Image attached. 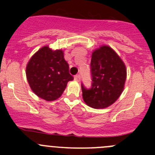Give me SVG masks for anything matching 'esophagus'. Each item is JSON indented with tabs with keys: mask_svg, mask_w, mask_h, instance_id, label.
Here are the masks:
<instances>
[{
	"mask_svg": "<svg viewBox=\"0 0 155 155\" xmlns=\"http://www.w3.org/2000/svg\"><path fill=\"white\" fill-rule=\"evenodd\" d=\"M74 79L76 81H77V82H79V80H80V75L79 74L76 75V76H74Z\"/></svg>",
	"mask_w": 155,
	"mask_h": 155,
	"instance_id": "34e87169",
	"label": "esophagus"
}]
</instances>
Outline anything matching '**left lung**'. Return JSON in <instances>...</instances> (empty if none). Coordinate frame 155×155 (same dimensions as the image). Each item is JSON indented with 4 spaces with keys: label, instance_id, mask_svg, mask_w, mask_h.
Returning a JSON list of instances; mask_svg holds the SVG:
<instances>
[{
    "label": "left lung",
    "instance_id": "obj_1",
    "mask_svg": "<svg viewBox=\"0 0 155 155\" xmlns=\"http://www.w3.org/2000/svg\"><path fill=\"white\" fill-rule=\"evenodd\" d=\"M91 87L82 84L85 104L94 109H104L117 101L124 90L127 70L117 53L108 46L93 51L91 61Z\"/></svg>",
    "mask_w": 155,
    "mask_h": 155
}]
</instances>
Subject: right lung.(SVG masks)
Instances as JSON below:
<instances>
[{
    "label": "right lung",
    "mask_w": 155,
    "mask_h": 155,
    "mask_svg": "<svg viewBox=\"0 0 155 155\" xmlns=\"http://www.w3.org/2000/svg\"><path fill=\"white\" fill-rule=\"evenodd\" d=\"M26 76L34 93L47 101L60 97L68 82L73 80L64 51H54L48 46L39 49L30 59L26 67Z\"/></svg>",
    "instance_id": "obj_1"
}]
</instances>
